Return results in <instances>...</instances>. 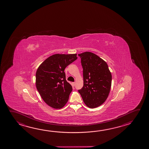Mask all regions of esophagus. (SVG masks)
Segmentation results:
<instances>
[{
  "label": "esophagus",
  "mask_w": 149,
  "mask_h": 149,
  "mask_svg": "<svg viewBox=\"0 0 149 149\" xmlns=\"http://www.w3.org/2000/svg\"><path fill=\"white\" fill-rule=\"evenodd\" d=\"M76 83L75 82H73V83H72V86H75Z\"/></svg>",
  "instance_id": "esophagus-1"
}]
</instances>
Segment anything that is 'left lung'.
<instances>
[{"label":"left lung","mask_w":149,"mask_h":149,"mask_svg":"<svg viewBox=\"0 0 149 149\" xmlns=\"http://www.w3.org/2000/svg\"><path fill=\"white\" fill-rule=\"evenodd\" d=\"M83 68V87L78 90L84 103L90 108L102 104L109 95L112 76L106 62L93 53L78 54Z\"/></svg>","instance_id":"left-lung-1"}]
</instances>
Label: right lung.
<instances>
[{
    "instance_id": "add662e5",
    "label": "right lung",
    "mask_w": 149,
    "mask_h": 149,
    "mask_svg": "<svg viewBox=\"0 0 149 149\" xmlns=\"http://www.w3.org/2000/svg\"><path fill=\"white\" fill-rule=\"evenodd\" d=\"M76 54H56L43 61L37 69L36 84L44 102L55 109L63 108L69 98L72 87L66 80L64 70L77 60Z\"/></svg>"
}]
</instances>
